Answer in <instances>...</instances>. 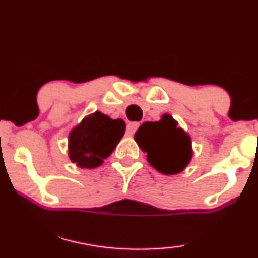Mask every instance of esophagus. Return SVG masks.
<instances>
[{
    "label": "esophagus",
    "mask_w": 258,
    "mask_h": 258,
    "mask_svg": "<svg viewBox=\"0 0 258 258\" xmlns=\"http://www.w3.org/2000/svg\"><path fill=\"white\" fill-rule=\"evenodd\" d=\"M139 126H140V123H137V122L129 123V124L126 125V134H128L129 136H133L134 134L136 133V130Z\"/></svg>",
    "instance_id": "1"
}]
</instances>
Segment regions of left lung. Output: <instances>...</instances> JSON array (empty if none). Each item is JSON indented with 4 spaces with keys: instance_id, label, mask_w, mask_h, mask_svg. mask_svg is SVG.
Wrapping results in <instances>:
<instances>
[{
    "instance_id": "1",
    "label": "left lung",
    "mask_w": 258,
    "mask_h": 258,
    "mask_svg": "<svg viewBox=\"0 0 258 258\" xmlns=\"http://www.w3.org/2000/svg\"><path fill=\"white\" fill-rule=\"evenodd\" d=\"M134 139L150 165L166 175L181 172L192 158L189 136L170 115H163L159 122H145Z\"/></svg>"
}]
</instances>
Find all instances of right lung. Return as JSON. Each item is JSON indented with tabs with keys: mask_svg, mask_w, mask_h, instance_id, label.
Wrapping results in <instances>:
<instances>
[{
	"mask_svg": "<svg viewBox=\"0 0 258 258\" xmlns=\"http://www.w3.org/2000/svg\"><path fill=\"white\" fill-rule=\"evenodd\" d=\"M125 132L122 119L96 111L70 133L69 155L80 168H96L110 156Z\"/></svg>",
	"mask_w": 258,
	"mask_h": 258,
	"instance_id": "add662e5",
	"label": "right lung"
}]
</instances>
